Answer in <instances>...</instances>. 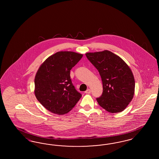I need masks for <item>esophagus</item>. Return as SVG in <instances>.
<instances>
[{
  "mask_svg": "<svg viewBox=\"0 0 159 159\" xmlns=\"http://www.w3.org/2000/svg\"><path fill=\"white\" fill-rule=\"evenodd\" d=\"M91 89H87L86 91L84 92V93H91Z\"/></svg>",
  "mask_w": 159,
  "mask_h": 159,
  "instance_id": "obj_1",
  "label": "esophagus"
}]
</instances>
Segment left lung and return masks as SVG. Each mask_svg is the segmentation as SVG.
I'll return each instance as SVG.
<instances>
[{"label":"left lung","instance_id":"obj_1","mask_svg":"<svg viewBox=\"0 0 159 159\" xmlns=\"http://www.w3.org/2000/svg\"><path fill=\"white\" fill-rule=\"evenodd\" d=\"M98 70L103 92L97 98L99 105L111 113H120L128 106L135 93V79L131 69L120 57L105 50L86 53Z\"/></svg>","mask_w":159,"mask_h":159}]
</instances>
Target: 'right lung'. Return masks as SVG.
Returning <instances> with one entry per match:
<instances>
[{"instance_id":"1","label":"right lung","mask_w":159,"mask_h":159,"mask_svg":"<svg viewBox=\"0 0 159 159\" xmlns=\"http://www.w3.org/2000/svg\"><path fill=\"white\" fill-rule=\"evenodd\" d=\"M83 55L60 51L51 55L40 66L34 78V94L40 103L51 113H68L82 97L70 79V70Z\"/></svg>"}]
</instances>
